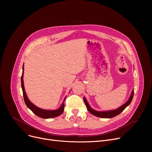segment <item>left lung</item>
<instances>
[{
	"label": "left lung",
	"mask_w": 152,
	"mask_h": 152,
	"mask_svg": "<svg viewBox=\"0 0 152 152\" xmlns=\"http://www.w3.org/2000/svg\"><path fill=\"white\" fill-rule=\"evenodd\" d=\"M133 96H134V89L132 90V91L131 92V96H130L129 100H127L124 103V104H123L121 107H119L118 108H117L116 110H110V111H96V110L92 109L90 107L88 102H87V101L86 100L85 97H84V103H85L87 110H88L89 112L91 114H92L93 115H94L95 116H97V117H100V118H113V117L120 114L122 111L130 104L132 99H133Z\"/></svg>",
	"instance_id": "obj_1"
}]
</instances>
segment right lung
<instances>
[{
    "label": "right lung",
    "instance_id": "right-lung-1",
    "mask_svg": "<svg viewBox=\"0 0 152 152\" xmlns=\"http://www.w3.org/2000/svg\"><path fill=\"white\" fill-rule=\"evenodd\" d=\"M23 71H24V64L23 66V73L22 76L21 77V88L23 91V97H24V100H25V102L26 103V106L28 107V108H29L37 116L44 118V119H48V118H52L58 116L59 115H61L64 111V108H65V103H64V101L65 100L66 97L63 100V102L62 103V104L61 105L60 107L55 110H44L42 108H40L39 107H37L36 105H34L33 103H31L30 100L28 99L27 95L25 92V87H24V83H23Z\"/></svg>",
    "mask_w": 152,
    "mask_h": 152
}]
</instances>
